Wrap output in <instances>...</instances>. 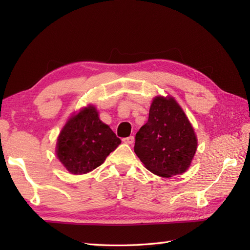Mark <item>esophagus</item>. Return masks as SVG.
Masks as SVG:
<instances>
[{"instance_id":"esophagus-1","label":"esophagus","mask_w":250,"mask_h":250,"mask_svg":"<svg viewBox=\"0 0 250 250\" xmlns=\"http://www.w3.org/2000/svg\"><path fill=\"white\" fill-rule=\"evenodd\" d=\"M122 142H124L125 144H133V142H134V137H133V136L125 137V139H122Z\"/></svg>"}]
</instances>
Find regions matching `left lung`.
Returning a JSON list of instances; mask_svg holds the SVG:
<instances>
[{"instance_id":"left-lung-1","label":"left lung","mask_w":250,"mask_h":250,"mask_svg":"<svg viewBox=\"0 0 250 250\" xmlns=\"http://www.w3.org/2000/svg\"><path fill=\"white\" fill-rule=\"evenodd\" d=\"M198 146L194 130L172 97H157L148 121L135 135L134 151L147 169L161 177L183 174Z\"/></svg>"}]
</instances>
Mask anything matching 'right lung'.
Returning <instances> with one entry per match:
<instances>
[{
  "label": "right lung",
  "instance_id": "1",
  "mask_svg": "<svg viewBox=\"0 0 250 250\" xmlns=\"http://www.w3.org/2000/svg\"><path fill=\"white\" fill-rule=\"evenodd\" d=\"M121 143L107 125L99 119L92 105L73 115L57 141V157L68 172L86 174L102 164Z\"/></svg>",
  "mask_w": 250,
  "mask_h": 250
}]
</instances>
